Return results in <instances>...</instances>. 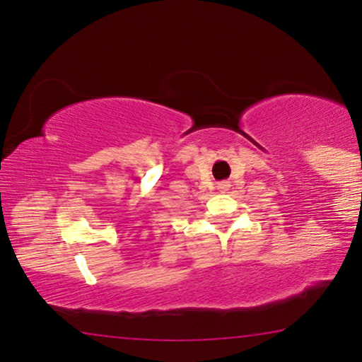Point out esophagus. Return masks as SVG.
Listing matches in <instances>:
<instances>
[{"instance_id":"obj_1","label":"esophagus","mask_w":362,"mask_h":362,"mask_svg":"<svg viewBox=\"0 0 362 362\" xmlns=\"http://www.w3.org/2000/svg\"><path fill=\"white\" fill-rule=\"evenodd\" d=\"M229 186H230V185H227V182H222V185L219 186V189H221V191H227V189H229Z\"/></svg>"}]
</instances>
